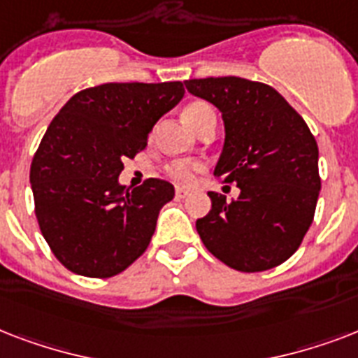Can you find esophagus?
I'll use <instances>...</instances> for the list:
<instances>
[{"mask_svg":"<svg viewBox=\"0 0 358 358\" xmlns=\"http://www.w3.org/2000/svg\"><path fill=\"white\" fill-rule=\"evenodd\" d=\"M174 195H176V199H185V196L189 195V191L182 189V187H176V193H174Z\"/></svg>","mask_w":358,"mask_h":358,"instance_id":"esophagus-1","label":"esophagus"}]
</instances>
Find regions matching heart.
I'll return each instance as SVG.
<instances>
[{"label": "heart", "mask_w": 358, "mask_h": 358, "mask_svg": "<svg viewBox=\"0 0 358 358\" xmlns=\"http://www.w3.org/2000/svg\"><path fill=\"white\" fill-rule=\"evenodd\" d=\"M213 111L206 102H191L189 106H185L184 119L189 124L191 128L199 129L201 124L204 122L206 115ZM202 171V165L199 162H189V159H174V162L167 163L163 167V173L171 182L176 185H191L195 184L196 174Z\"/></svg>", "instance_id": "1"}]
</instances>
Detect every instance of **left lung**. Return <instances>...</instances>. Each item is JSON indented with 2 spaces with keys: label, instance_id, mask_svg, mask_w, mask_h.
<instances>
[{
  "label": "left lung",
  "instance_id": "left-lung-1",
  "mask_svg": "<svg viewBox=\"0 0 358 358\" xmlns=\"http://www.w3.org/2000/svg\"><path fill=\"white\" fill-rule=\"evenodd\" d=\"M191 94L223 113L227 139L215 176L238 184L227 201L210 191L212 210L196 219L202 243L236 271H267L303 243L316 213L322 178L317 143L273 87L245 78L187 80Z\"/></svg>",
  "mask_w": 358,
  "mask_h": 358
}]
</instances>
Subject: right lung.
I'll use <instances>...</instances> for the list:
<instances>
[{
  "label": "right lung",
  "instance_id": "1",
  "mask_svg": "<svg viewBox=\"0 0 358 358\" xmlns=\"http://www.w3.org/2000/svg\"><path fill=\"white\" fill-rule=\"evenodd\" d=\"M184 92L182 81L89 87L48 126L29 180L42 236L66 269L109 278L146 250L174 187L148 178L131 189L119 185V174Z\"/></svg>",
  "mask_w": 358,
  "mask_h": 358
}]
</instances>
